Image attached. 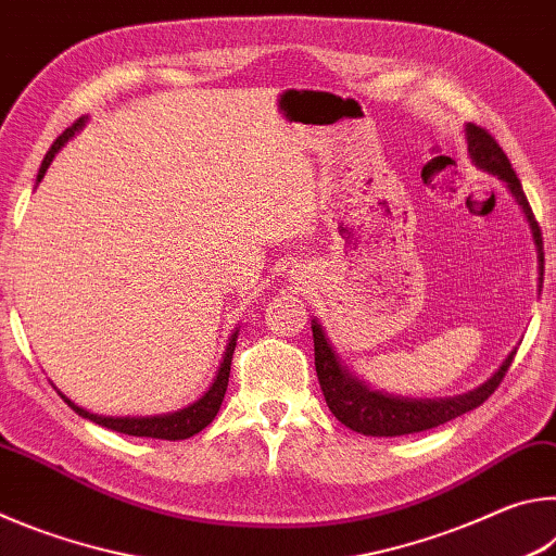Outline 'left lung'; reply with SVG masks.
<instances>
[{"label":"left lung","instance_id":"obj_1","mask_svg":"<svg viewBox=\"0 0 556 556\" xmlns=\"http://www.w3.org/2000/svg\"><path fill=\"white\" fill-rule=\"evenodd\" d=\"M466 137H468V152L473 156V162L481 168H488V172L501 176L503 181L510 186L517 203L522 205L527 220H530L534 242H538L540 248V275H544L540 223L530 208V201H527V195L522 191L520 178H517V174L513 172L510 159L505 156L503 147L495 142L491 131L483 127L468 125ZM312 331H314L316 375H318V384H321L328 409L333 412V417L341 421V425H345L353 431H361L365 437H402V434H414V431H427L439 425H446V421L456 419L470 409L481 407V404L497 390V384L503 382L505 372L510 368L515 357V351H513L505 357L501 370H497L491 380L473 392L460 394V397L439 400V402L400 400V397H388V394L372 392L365 388L363 382L351 378V375L338 365V357L331 351V345H328L321 326L314 324Z\"/></svg>","mask_w":556,"mask_h":556}]
</instances>
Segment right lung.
Returning <instances> with one entry per match:
<instances>
[{"mask_svg": "<svg viewBox=\"0 0 556 556\" xmlns=\"http://www.w3.org/2000/svg\"><path fill=\"white\" fill-rule=\"evenodd\" d=\"M83 127V117L75 119L73 125L63 131V135L55 139L51 144L49 154L43 156L41 168H39V176H36V181H41L46 168L53 162V156L59 149L68 142V139L75 135ZM235 341H238V333H232L228 348H225V355H223V363H220V370L215 375L213 384L208 388V392L203 394L199 402H193L191 407H186L181 412H174V414H164V417H142V419H135V417H119V419H112V417H98V414H90L86 409L75 407L71 400L68 407H73L75 412L80 414V417H86L90 421H96L100 427H108L112 431H119V434H129V437H152V439H166V441H178V439H188L193 434H199L205 427L211 425L215 419V414H218L223 397H225V390H228V378H230V363H232V353H235Z\"/></svg>", "mask_w": 556, "mask_h": 556, "instance_id": "obj_1", "label": "right lung"}]
</instances>
